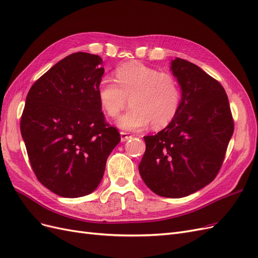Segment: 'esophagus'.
Here are the masks:
<instances>
[{"label": "esophagus", "instance_id": "34e87169", "mask_svg": "<svg viewBox=\"0 0 258 258\" xmlns=\"http://www.w3.org/2000/svg\"><path fill=\"white\" fill-rule=\"evenodd\" d=\"M130 139H132V136L127 134V132H120V141L121 142H126Z\"/></svg>", "mask_w": 258, "mask_h": 258}]
</instances>
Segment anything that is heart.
Returning a JSON list of instances; mask_svg holds the SVG:
<instances>
[{"instance_id": "obj_1", "label": "heart", "mask_w": 258, "mask_h": 258, "mask_svg": "<svg viewBox=\"0 0 258 258\" xmlns=\"http://www.w3.org/2000/svg\"><path fill=\"white\" fill-rule=\"evenodd\" d=\"M115 81L117 84L103 77L97 95L101 108L111 118L118 116L130 100L132 108L117 120L119 128L138 131L152 123L160 129L174 120L181 105V88L172 74L132 61L117 68Z\"/></svg>"}]
</instances>
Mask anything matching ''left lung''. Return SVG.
I'll list each match as a JSON object with an SVG mask.
<instances>
[{
	"mask_svg": "<svg viewBox=\"0 0 258 258\" xmlns=\"http://www.w3.org/2000/svg\"><path fill=\"white\" fill-rule=\"evenodd\" d=\"M170 70L181 87V105L170 124L144 137L140 175L153 192L182 198L210 184L220 171L233 134L223 86L198 66L181 58Z\"/></svg>",
	"mask_w": 258,
	"mask_h": 258,
	"instance_id": "obj_1",
	"label": "left lung"
}]
</instances>
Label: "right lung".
I'll list each match as a JSON object with an SVG mask.
<instances>
[{
	"instance_id": "right-lung-1",
	"label": "right lung",
	"mask_w": 258,
	"mask_h": 258,
	"mask_svg": "<svg viewBox=\"0 0 258 258\" xmlns=\"http://www.w3.org/2000/svg\"><path fill=\"white\" fill-rule=\"evenodd\" d=\"M102 62L88 52L70 54L32 85L26 99L20 131L31 167L61 197L96 190L108 155L120 141L98 100Z\"/></svg>"
}]
</instances>
